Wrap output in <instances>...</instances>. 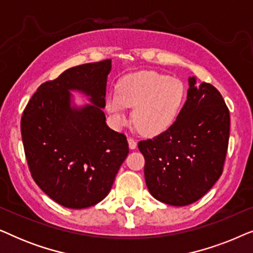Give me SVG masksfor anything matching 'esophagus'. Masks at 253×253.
Wrapping results in <instances>:
<instances>
[{
    "label": "esophagus",
    "mask_w": 253,
    "mask_h": 253,
    "mask_svg": "<svg viewBox=\"0 0 253 253\" xmlns=\"http://www.w3.org/2000/svg\"><path fill=\"white\" fill-rule=\"evenodd\" d=\"M127 143H129L130 150H134V148L137 147V141L134 140L133 138H129V139H127Z\"/></svg>",
    "instance_id": "34e87169"
}]
</instances>
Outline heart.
Returning <instances> with one entry per match:
<instances>
[{
	"mask_svg": "<svg viewBox=\"0 0 253 253\" xmlns=\"http://www.w3.org/2000/svg\"><path fill=\"white\" fill-rule=\"evenodd\" d=\"M185 98L178 78L155 71H139L121 81L117 93L106 98V108L115 126L127 122L126 108H134L132 120L144 136H158L177 119Z\"/></svg>",
	"mask_w": 253,
	"mask_h": 253,
	"instance_id": "obj_1",
	"label": "heart"
}]
</instances>
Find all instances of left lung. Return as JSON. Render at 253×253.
Segmentation results:
<instances>
[{
  "label": "left lung",
  "mask_w": 253,
  "mask_h": 253,
  "mask_svg": "<svg viewBox=\"0 0 253 253\" xmlns=\"http://www.w3.org/2000/svg\"><path fill=\"white\" fill-rule=\"evenodd\" d=\"M229 130V110L220 92L189 77L186 101L174 124L138 143L151 195L172 206L202 198L222 174Z\"/></svg>",
  "instance_id": "1"
}]
</instances>
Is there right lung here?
<instances>
[{
	"label": "right lung",
	"instance_id": "right-lung-1",
	"mask_svg": "<svg viewBox=\"0 0 253 253\" xmlns=\"http://www.w3.org/2000/svg\"><path fill=\"white\" fill-rule=\"evenodd\" d=\"M112 60L68 69L39 86L20 121L34 182L68 209H86L106 198L129 153L126 137L107 126L102 110ZM71 91L91 103L77 106Z\"/></svg>",
	"mask_w": 253,
	"mask_h": 253
}]
</instances>
